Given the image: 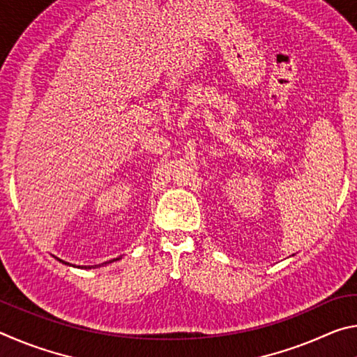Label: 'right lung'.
<instances>
[{
	"label": "right lung",
	"mask_w": 357,
	"mask_h": 357,
	"mask_svg": "<svg viewBox=\"0 0 357 357\" xmlns=\"http://www.w3.org/2000/svg\"><path fill=\"white\" fill-rule=\"evenodd\" d=\"M116 259H119V258H116ZM116 259H113V261H116ZM108 263H112V261H108ZM107 264V263H105ZM96 266H98V264H96ZM88 268H89V266H88Z\"/></svg>",
	"instance_id": "obj_1"
}]
</instances>
